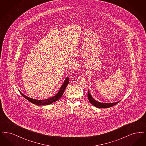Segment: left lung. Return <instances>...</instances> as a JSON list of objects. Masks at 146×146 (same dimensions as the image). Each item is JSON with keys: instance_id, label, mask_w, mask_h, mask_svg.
Returning <instances> with one entry per match:
<instances>
[{"instance_id": "8db88e82", "label": "left lung", "mask_w": 146, "mask_h": 146, "mask_svg": "<svg viewBox=\"0 0 146 146\" xmlns=\"http://www.w3.org/2000/svg\"><path fill=\"white\" fill-rule=\"evenodd\" d=\"M88 97L89 99V101H90L91 104L94 105V106L96 107L97 108H109L111 107V106H114L115 104H117L119 101L116 102H113V103H102V102H100L98 101H97L96 100H95V99H94V98L92 97L90 93L89 90H88Z\"/></svg>"}]
</instances>
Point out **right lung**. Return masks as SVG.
Segmentation results:
<instances>
[{
  "instance_id": "1",
  "label": "right lung",
  "mask_w": 146,
  "mask_h": 146,
  "mask_svg": "<svg viewBox=\"0 0 146 146\" xmlns=\"http://www.w3.org/2000/svg\"><path fill=\"white\" fill-rule=\"evenodd\" d=\"M69 82H70L69 78H68V77H67L66 79L63 82V83L62 85V86H61V88H60V90L58 91V92L56 94V95L52 97L47 98V99H44V100H36L34 98H30V97L25 95L24 94H23L21 92V91H19L23 97H25L26 99H27L28 101H29L30 102H31L33 104H36L37 106L49 105V104H52L53 102H55L56 101H57L58 100H59L61 97H62L64 91L65 90L67 85L69 83Z\"/></svg>"
}]
</instances>
